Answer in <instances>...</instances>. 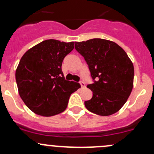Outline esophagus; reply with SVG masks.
<instances>
[{"instance_id":"obj_1","label":"esophagus","mask_w":154,"mask_h":154,"mask_svg":"<svg viewBox=\"0 0 154 154\" xmlns=\"http://www.w3.org/2000/svg\"><path fill=\"white\" fill-rule=\"evenodd\" d=\"M80 86H81V87L86 86V85H85V83H84V82H83V81H80Z\"/></svg>"}]
</instances>
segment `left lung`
Returning <instances> with one entry per match:
<instances>
[{
  "label": "left lung",
  "instance_id": "obj_1",
  "mask_svg": "<svg viewBox=\"0 0 154 154\" xmlns=\"http://www.w3.org/2000/svg\"><path fill=\"white\" fill-rule=\"evenodd\" d=\"M74 45L94 80L87 86L93 95L85 101L86 108L101 116L117 112L127 102L133 86L134 67L127 53L114 42L103 38L75 42Z\"/></svg>",
  "mask_w": 154,
  "mask_h": 154
}]
</instances>
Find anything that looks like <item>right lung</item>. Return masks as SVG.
<instances>
[{"label":"right lung","instance_id":"add662e5","mask_svg":"<svg viewBox=\"0 0 154 154\" xmlns=\"http://www.w3.org/2000/svg\"><path fill=\"white\" fill-rule=\"evenodd\" d=\"M74 49V42L48 39L21 57L15 80L18 93L29 109L42 116H55L67 108L71 94L80 83L65 80L62 63Z\"/></svg>","mask_w":154,"mask_h":154}]
</instances>
